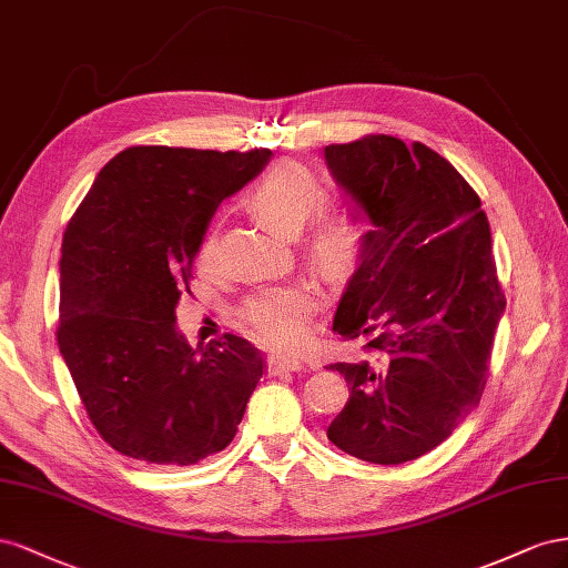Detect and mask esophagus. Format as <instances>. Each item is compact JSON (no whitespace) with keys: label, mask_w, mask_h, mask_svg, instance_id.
<instances>
[{"label":"esophagus","mask_w":568,"mask_h":568,"mask_svg":"<svg viewBox=\"0 0 568 568\" xmlns=\"http://www.w3.org/2000/svg\"><path fill=\"white\" fill-rule=\"evenodd\" d=\"M268 371L271 374H295V371H304V364L295 359V356L273 354L268 359Z\"/></svg>","instance_id":"1"}]
</instances>
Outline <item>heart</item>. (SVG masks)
<instances>
[{
	"instance_id": "obj_1",
	"label": "heart",
	"mask_w": 568,
	"mask_h": 568,
	"mask_svg": "<svg viewBox=\"0 0 568 568\" xmlns=\"http://www.w3.org/2000/svg\"><path fill=\"white\" fill-rule=\"evenodd\" d=\"M250 206L271 229L295 237L326 202V190L318 178L293 161L271 169L258 181L250 197ZM364 242V225L354 214L323 216L310 235V247L323 268H345L352 264ZM202 268L216 262V235L209 233L197 252ZM316 293L306 283H287L264 290L242 306V321L247 331L275 347H295L306 335V321L316 312Z\"/></svg>"
}]
</instances>
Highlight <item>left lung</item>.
<instances>
[{
  "label": "left lung",
  "mask_w": 568,
  "mask_h": 568,
  "mask_svg": "<svg viewBox=\"0 0 568 568\" xmlns=\"http://www.w3.org/2000/svg\"><path fill=\"white\" fill-rule=\"evenodd\" d=\"M326 166L366 231L333 331L368 359L331 364L349 399L328 440L371 464H404L445 443L488 381L505 316L490 225L459 171L393 135L328 144Z\"/></svg>",
  "instance_id": "obj_1"
}]
</instances>
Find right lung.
Here are the masks:
<instances>
[{"label":"right lung","mask_w":568,"mask_h":568,"mask_svg":"<svg viewBox=\"0 0 568 568\" xmlns=\"http://www.w3.org/2000/svg\"><path fill=\"white\" fill-rule=\"evenodd\" d=\"M271 154L128 148L63 233L59 349L92 426L125 457L190 466L237 433L262 354L237 335L190 347L175 304L219 204Z\"/></svg>","instance_id":"1"}]
</instances>
